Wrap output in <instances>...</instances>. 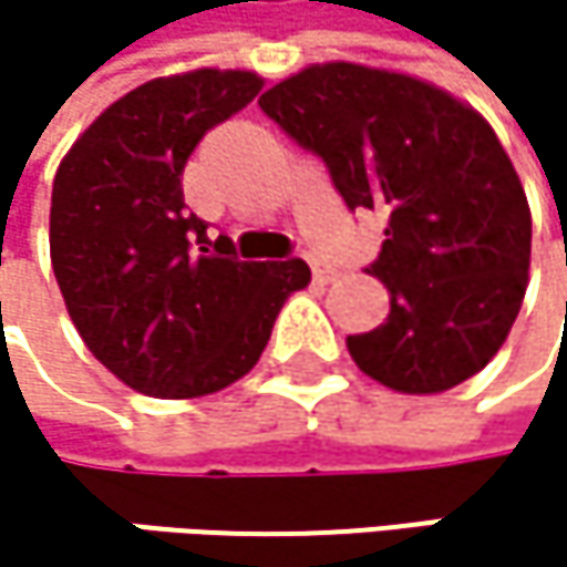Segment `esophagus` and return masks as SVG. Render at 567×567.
Returning a JSON list of instances; mask_svg holds the SVG:
<instances>
[{"mask_svg":"<svg viewBox=\"0 0 567 567\" xmlns=\"http://www.w3.org/2000/svg\"><path fill=\"white\" fill-rule=\"evenodd\" d=\"M308 266H311V276H315V282H331V279L338 276L331 266H324V262H318V259H308Z\"/></svg>","mask_w":567,"mask_h":567,"instance_id":"obj_1","label":"esophagus"}]
</instances>
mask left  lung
Segmentation results:
<instances>
[{
  "mask_svg": "<svg viewBox=\"0 0 567 567\" xmlns=\"http://www.w3.org/2000/svg\"><path fill=\"white\" fill-rule=\"evenodd\" d=\"M318 154L348 209L388 219L368 276L391 291L384 324L348 338L354 364L400 394H440L480 374L522 308L532 213L496 131L420 78L328 61L259 97Z\"/></svg>",
  "mask_w": 567,
  "mask_h": 567,
  "instance_id": "8db88e82",
  "label": "left lung"
}]
</instances>
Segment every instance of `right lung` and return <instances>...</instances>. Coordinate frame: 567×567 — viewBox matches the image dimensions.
<instances>
[{"label": "right lung", "instance_id": "1", "mask_svg": "<svg viewBox=\"0 0 567 567\" xmlns=\"http://www.w3.org/2000/svg\"><path fill=\"white\" fill-rule=\"evenodd\" d=\"M262 91L256 71L196 68L114 101L52 186V269L87 351L137 394H216L262 358L301 259L239 262L183 203L203 134ZM214 249L209 250L208 246Z\"/></svg>", "mask_w": 567, "mask_h": 567}]
</instances>
